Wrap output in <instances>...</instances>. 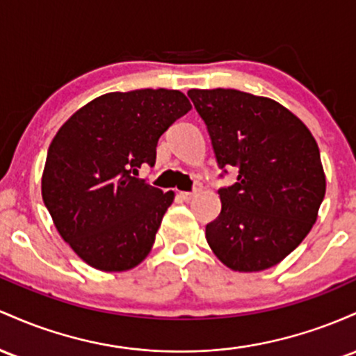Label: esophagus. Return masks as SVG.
<instances>
[{"label":"esophagus","mask_w":356,"mask_h":356,"mask_svg":"<svg viewBox=\"0 0 356 356\" xmlns=\"http://www.w3.org/2000/svg\"><path fill=\"white\" fill-rule=\"evenodd\" d=\"M179 197L185 200V202H190V200H193L195 197H197V191H181V193H179Z\"/></svg>","instance_id":"esophagus-1"}]
</instances>
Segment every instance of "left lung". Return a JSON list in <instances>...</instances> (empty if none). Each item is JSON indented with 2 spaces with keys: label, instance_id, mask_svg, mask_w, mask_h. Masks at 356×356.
<instances>
[{
  "label": "left lung",
  "instance_id": "8db88e82",
  "mask_svg": "<svg viewBox=\"0 0 356 356\" xmlns=\"http://www.w3.org/2000/svg\"><path fill=\"white\" fill-rule=\"evenodd\" d=\"M220 168L237 181L218 190L222 211L207 225L213 254L232 270L257 273L305 241L325 198L326 178L311 131L269 97L235 89H191Z\"/></svg>",
  "mask_w": 356,
  "mask_h": 356
}]
</instances>
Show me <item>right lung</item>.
<instances>
[{"instance_id":"right-lung-1","label":"right lung","mask_w":356,"mask_h":356,"mask_svg":"<svg viewBox=\"0 0 356 356\" xmlns=\"http://www.w3.org/2000/svg\"><path fill=\"white\" fill-rule=\"evenodd\" d=\"M191 109L179 90L109 92L55 134L42 197L62 238L94 269L121 273L146 259L175 193L138 173L153 166L161 134Z\"/></svg>"}]
</instances>
